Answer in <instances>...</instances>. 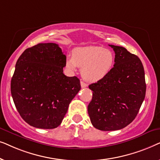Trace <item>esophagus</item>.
I'll return each mask as SVG.
<instances>
[{
	"mask_svg": "<svg viewBox=\"0 0 160 160\" xmlns=\"http://www.w3.org/2000/svg\"><path fill=\"white\" fill-rule=\"evenodd\" d=\"M80 84H81V87H82V88H84V87H87V84H86V83H84V82H82V81H81Z\"/></svg>",
	"mask_w": 160,
	"mask_h": 160,
	"instance_id": "1",
	"label": "esophagus"
}]
</instances>
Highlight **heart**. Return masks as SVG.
I'll return each mask as SVG.
<instances>
[{
    "mask_svg": "<svg viewBox=\"0 0 160 160\" xmlns=\"http://www.w3.org/2000/svg\"><path fill=\"white\" fill-rule=\"evenodd\" d=\"M115 56L110 49L98 46L77 47L72 51V57L65 60V67L71 72L82 68V76L87 82L95 83L106 78L112 70Z\"/></svg>",
    "mask_w": 160,
    "mask_h": 160,
    "instance_id": "obj_1",
    "label": "heart"
}]
</instances>
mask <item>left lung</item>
Listing matches in <instances>:
<instances>
[{
	"instance_id": "1",
	"label": "left lung",
	"mask_w": 160,
	"mask_h": 160,
	"mask_svg": "<svg viewBox=\"0 0 160 160\" xmlns=\"http://www.w3.org/2000/svg\"><path fill=\"white\" fill-rule=\"evenodd\" d=\"M115 63L103 79L89 86L92 98L88 113L92 125L102 131L118 130L130 124L145 98V73L138 57L125 48L109 45Z\"/></svg>"
}]
</instances>
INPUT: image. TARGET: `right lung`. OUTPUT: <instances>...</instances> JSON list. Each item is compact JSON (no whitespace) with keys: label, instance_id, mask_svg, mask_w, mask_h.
<instances>
[{"label":"right lung","instance_id":"obj_1","mask_svg":"<svg viewBox=\"0 0 160 160\" xmlns=\"http://www.w3.org/2000/svg\"><path fill=\"white\" fill-rule=\"evenodd\" d=\"M65 60L61 48L54 43L28 48L17 60L11 92L21 117L30 126L58 128L81 89L76 76L63 73Z\"/></svg>","mask_w":160,"mask_h":160}]
</instances>
